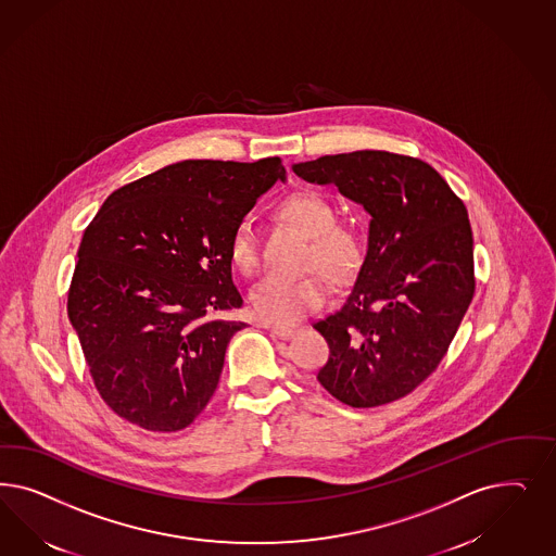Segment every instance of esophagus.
<instances>
[{
  "label": "esophagus",
  "mask_w": 556,
  "mask_h": 556,
  "mask_svg": "<svg viewBox=\"0 0 556 556\" xmlns=\"http://www.w3.org/2000/svg\"><path fill=\"white\" fill-rule=\"evenodd\" d=\"M268 329L271 336H276L280 340H290L296 333V329H292V327H278V325H271Z\"/></svg>",
  "instance_id": "obj_1"
}]
</instances>
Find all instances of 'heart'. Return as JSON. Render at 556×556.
I'll list each match as a JSON object with an SVG mask.
<instances>
[{
    "label": "heart",
    "mask_w": 556,
    "mask_h": 556,
    "mask_svg": "<svg viewBox=\"0 0 556 556\" xmlns=\"http://www.w3.org/2000/svg\"><path fill=\"white\" fill-rule=\"evenodd\" d=\"M278 216L292 229L311 239L306 268H321L333 282H348L362 264V235L343 223H336V211L329 200L315 192L288 197L278 206ZM229 262L237 271L250 276L257 266L255 235L250 223L235 225L229 237ZM327 282L319 271L303 278H268L250 292L251 311L260 321L288 327L317 311L327 299Z\"/></svg>",
    "instance_id": "heart-1"
}]
</instances>
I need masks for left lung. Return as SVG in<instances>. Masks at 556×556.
<instances>
[{"label": "left lung", "instance_id": "1", "mask_svg": "<svg viewBox=\"0 0 556 556\" xmlns=\"http://www.w3.org/2000/svg\"><path fill=\"white\" fill-rule=\"evenodd\" d=\"M370 215L368 248L340 308L313 327L329 343L317 375L350 407L396 401L430 377L472 301V231L431 165L387 151L294 163Z\"/></svg>", "mask_w": 556, "mask_h": 556}]
</instances>
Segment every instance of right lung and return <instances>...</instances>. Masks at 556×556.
Here are the masks:
<instances>
[{"mask_svg": "<svg viewBox=\"0 0 556 556\" xmlns=\"http://www.w3.org/2000/svg\"><path fill=\"white\" fill-rule=\"evenodd\" d=\"M287 179L278 157L186 160L126 184L77 251L67 313L108 407L149 431L184 430L215 393L245 323L229 237L257 198Z\"/></svg>", "mask_w": 556, "mask_h": 556, "instance_id": "1", "label": "right lung"}]
</instances>
